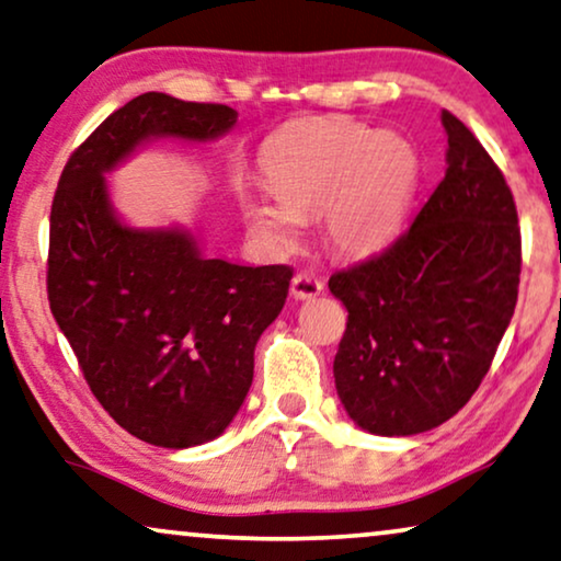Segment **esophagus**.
Segmentation results:
<instances>
[{
	"label": "esophagus",
	"instance_id": "1",
	"mask_svg": "<svg viewBox=\"0 0 561 561\" xmlns=\"http://www.w3.org/2000/svg\"><path fill=\"white\" fill-rule=\"evenodd\" d=\"M322 291L324 284L322 279H317L314 274L297 272L295 277H291V295H295V299H312L317 295H322Z\"/></svg>",
	"mask_w": 561,
	"mask_h": 561
}]
</instances>
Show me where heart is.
Returning a JSON list of instances; mask_svg holds the SVG:
<instances>
[{"label":"heart","mask_w":561,"mask_h":561,"mask_svg":"<svg viewBox=\"0 0 561 561\" xmlns=\"http://www.w3.org/2000/svg\"><path fill=\"white\" fill-rule=\"evenodd\" d=\"M270 191H249L241 214L272 252L299 247L305 216L322 214L334 254L375 256L405 229L421 186V153L405 136L332 115L291 125L262 153Z\"/></svg>","instance_id":"b5f03b06"}]
</instances>
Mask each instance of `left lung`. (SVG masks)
<instances>
[{"label": "left lung", "instance_id": "obj_1", "mask_svg": "<svg viewBox=\"0 0 561 561\" xmlns=\"http://www.w3.org/2000/svg\"><path fill=\"white\" fill-rule=\"evenodd\" d=\"M446 175L386 252L330 277L347 307L334 388L375 436L446 423L479 390L514 317L522 231L504 173L443 111Z\"/></svg>", "mask_w": 561, "mask_h": 561}]
</instances>
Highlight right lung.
Listing matches in <instances>:
<instances>
[{
  "mask_svg": "<svg viewBox=\"0 0 561 561\" xmlns=\"http://www.w3.org/2000/svg\"><path fill=\"white\" fill-rule=\"evenodd\" d=\"M237 115L165 93L133 98L75 150L55 191L49 309L100 405L150 446H201L229 428L291 270L208 259L181 227H128L105 173L156 138H221Z\"/></svg>",
  "mask_w": 561,
  "mask_h": 561,
  "instance_id": "add662e5",
  "label": "right lung"
}]
</instances>
